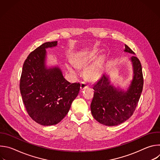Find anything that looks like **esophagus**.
<instances>
[{"label": "esophagus", "mask_w": 160, "mask_h": 160, "mask_svg": "<svg viewBox=\"0 0 160 160\" xmlns=\"http://www.w3.org/2000/svg\"><path fill=\"white\" fill-rule=\"evenodd\" d=\"M87 87H88V85L85 82H82L81 83V85H80L81 90H84Z\"/></svg>", "instance_id": "1"}]
</instances>
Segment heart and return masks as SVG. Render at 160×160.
Returning a JSON list of instances; mask_svg holds the SVG:
<instances>
[{
  "instance_id": "obj_1",
  "label": "heart",
  "mask_w": 160,
  "mask_h": 160,
  "mask_svg": "<svg viewBox=\"0 0 160 160\" xmlns=\"http://www.w3.org/2000/svg\"><path fill=\"white\" fill-rule=\"evenodd\" d=\"M98 54V50L95 48L88 51L82 52L77 54L75 56L74 59L75 65L78 68H86L96 59ZM66 67L72 74L77 75V72L72 65L68 64ZM100 76L101 72L99 64L98 63L90 66L89 68H88V70L86 72V77L90 81L97 80L100 77Z\"/></svg>"
}]
</instances>
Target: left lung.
Returning a JSON list of instances; mask_svg holds the SVG:
<instances>
[{
  "label": "left lung",
  "instance_id": "1",
  "mask_svg": "<svg viewBox=\"0 0 160 160\" xmlns=\"http://www.w3.org/2000/svg\"><path fill=\"white\" fill-rule=\"evenodd\" d=\"M124 52L135 54L125 44ZM132 78L125 88L115 86L104 73L93 85L94 94L90 104L94 119L106 126H116L127 120L133 113L143 88V76L140 61L135 56L130 58Z\"/></svg>",
  "mask_w": 160,
  "mask_h": 160
}]
</instances>
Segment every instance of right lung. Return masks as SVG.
<instances>
[{"mask_svg":"<svg viewBox=\"0 0 160 160\" xmlns=\"http://www.w3.org/2000/svg\"><path fill=\"white\" fill-rule=\"evenodd\" d=\"M58 45V41L42 44L25 60L20 79V92L29 116L37 123L50 126L60 122L78 96L80 84L71 83L56 64H47L46 49Z\"/></svg>","mask_w":160,"mask_h":160,"instance_id":"add662e5","label":"right lung"}]
</instances>
